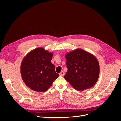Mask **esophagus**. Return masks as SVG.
Returning <instances> with one entry per match:
<instances>
[{
	"instance_id": "1",
	"label": "esophagus",
	"mask_w": 121,
	"mask_h": 121,
	"mask_svg": "<svg viewBox=\"0 0 121 121\" xmlns=\"http://www.w3.org/2000/svg\"><path fill=\"white\" fill-rule=\"evenodd\" d=\"M60 76H64L65 75V72L64 71H61L60 72Z\"/></svg>"
}]
</instances>
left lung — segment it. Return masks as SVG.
<instances>
[{"label":"left lung","mask_w":121,"mask_h":121,"mask_svg":"<svg viewBox=\"0 0 121 121\" xmlns=\"http://www.w3.org/2000/svg\"><path fill=\"white\" fill-rule=\"evenodd\" d=\"M67 71L65 79L76 90L83 91L94 86L98 80L100 68L93 55L81 49L65 55Z\"/></svg>","instance_id":"left-lung-1"}]
</instances>
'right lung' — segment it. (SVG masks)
<instances>
[{"mask_svg":"<svg viewBox=\"0 0 121 121\" xmlns=\"http://www.w3.org/2000/svg\"><path fill=\"white\" fill-rule=\"evenodd\" d=\"M53 53L43 48H37L28 53L23 59L21 74L25 84L38 92L46 91L59 75L51 63Z\"/></svg>","mask_w":121,"mask_h":121,"instance_id":"obj_1","label":"right lung"}]
</instances>
